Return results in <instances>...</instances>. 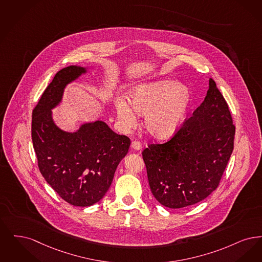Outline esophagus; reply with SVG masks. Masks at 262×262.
Segmentation results:
<instances>
[{"instance_id": "34e87169", "label": "esophagus", "mask_w": 262, "mask_h": 262, "mask_svg": "<svg viewBox=\"0 0 262 262\" xmlns=\"http://www.w3.org/2000/svg\"><path fill=\"white\" fill-rule=\"evenodd\" d=\"M131 148H134L135 150H140L142 148V145H141V143L139 141H133L131 143Z\"/></svg>"}]
</instances>
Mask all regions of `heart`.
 <instances>
[{
    "label": "heart",
    "mask_w": 262,
    "mask_h": 262,
    "mask_svg": "<svg viewBox=\"0 0 262 262\" xmlns=\"http://www.w3.org/2000/svg\"><path fill=\"white\" fill-rule=\"evenodd\" d=\"M127 101L128 103L117 100L114 104L119 122L124 127H133L137 122L134 113L145 115L146 131L152 137L164 139L182 126L192 96L189 89L177 81L160 80L134 87L128 93Z\"/></svg>",
    "instance_id": "obj_1"
}]
</instances>
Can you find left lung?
<instances>
[{
  "label": "left lung",
  "mask_w": 262,
  "mask_h": 262,
  "mask_svg": "<svg viewBox=\"0 0 262 262\" xmlns=\"http://www.w3.org/2000/svg\"><path fill=\"white\" fill-rule=\"evenodd\" d=\"M236 127L227 102L209 79L205 101L170 139L149 144L142 156L150 191L169 208L205 200L219 186L234 148Z\"/></svg>",
  "instance_id": "left-lung-1"
}]
</instances>
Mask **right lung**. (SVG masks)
<instances>
[{
  "mask_svg": "<svg viewBox=\"0 0 262 262\" xmlns=\"http://www.w3.org/2000/svg\"><path fill=\"white\" fill-rule=\"evenodd\" d=\"M85 71L76 66L59 70L36 104L31 124L41 174L62 200L76 206H90L102 200L131 143L102 121L84 124L74 133L55 125L51 110L61 101L67 84Z\"/></svg>",
  "mask_w": 262,
  "mask_h": 262,
  "instance_id": "obj_1",
  "label": "right lung"
}]
</instances>
